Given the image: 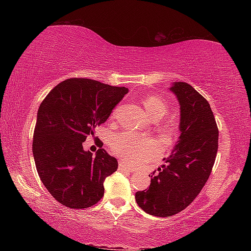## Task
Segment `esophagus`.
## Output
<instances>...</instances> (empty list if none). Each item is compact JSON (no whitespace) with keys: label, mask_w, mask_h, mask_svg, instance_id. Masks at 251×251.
Returning a JSON list of instances; mask_svg holds the SVG:
<instances>
[{"label":"esophagus","mask_w":251,"mask_h":251,"mask_svg":"<svg viewBox=\"0 0 251 251\" xmlns=\"http://www.w3.org/2000/svg\"><path fill=\"white\" fill-rule=\"evenodd\" d=\"M118 168H120V171H127V172H133V168L128 165H126L124 161L120 160V164H118Z\"/></svg>","instance_id":"1"}]
</instances>
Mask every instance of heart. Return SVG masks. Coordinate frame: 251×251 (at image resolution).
<instances>
[{"label":"heart","instance_id":"heart-1","mask_svg":"<svg viewBox=\"0 0 251 251\" xmlns=\"http://www.w3.org/2000/svg\"><path fill=\"white\" fill-rule=\"evenodd\" d=\"M144 106L147 113L154 118L165 115L168 109L167 101L157 95L147 96L144 100ZM110 147L117 156L130 161L150 159L158 151V147L154 141L128 133L113 135L110 139Z\"/></svg>","mask_w":251,"mask_h":251}]
</instances>
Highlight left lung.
I'll return each instance as SVG.
<instances>
[{
	"instance_id": "1",
	"label": "left lung",
	"mask_w": 251,
	"mask_h": 251,
	"mask_svg": "<svg viewBox=\"0 0 251 251\" xmlns=\"http://www.w3.org/2000/svg\"><path fill=\"white\" fill-rule=\"evenodd\" d=\"M180 106V135L166 165L154 172L148 189L135 194L147 214L171 217L194 201L209 178L218 151V127L210 105L193 86L174 82L169 88Z\"/></svg>"
}]
</instances>
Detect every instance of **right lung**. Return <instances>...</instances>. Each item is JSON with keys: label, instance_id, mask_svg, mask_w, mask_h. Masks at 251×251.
<instances>
[{"label": "right lung", "instance_id": "add662e5", "mask_svg": "<svg viewBox=\"0 0 251 251\" xmlns=\"http://www.w3.org/2000/svg\"><path fill=\"white\" fill-rule=\"evenodd\" d=\"M127 92L75 77L57 84L41 103L33 136L34 161L43 185L62 205L83 209L104 196V180L117 171V160L101 145L93 156L83 143L107 121Z\"/></svg>", "mask_w": 251, "mask_h": 251}]
</instances>
